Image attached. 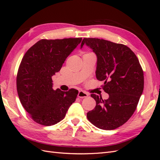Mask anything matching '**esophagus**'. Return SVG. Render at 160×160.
<instances>
[{
	"label": "esophagus",
	"instance_id": "34e87169",
	"mask_svg": "<svg viewBox=\"0 0 160 160\" xmlns=\"http://www.w3.org/2000/svg\"><path fill=\"white\" fill-rule=\"evenodd\" d=\"M88 94L85 93V92L83 91H79V93H78V95H77V96H78V98H87V97H88Z\"/></svg>",
	"mask_w": 160,
	"mask_h": 160
}]
</instances>
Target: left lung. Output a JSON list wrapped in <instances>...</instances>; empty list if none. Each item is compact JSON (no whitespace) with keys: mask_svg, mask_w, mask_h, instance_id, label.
Instances as JSON below:
<instances>
[{"mask_svg":"<svg viewBox=\"0 0 160 160\" xmlns=\"http://www.w3.org/2000/svg\"><path fill=\"white\" fill-rule=\"evenodd\" d=\"M98 57L96 77L109 94L108 99L95 94V109L87 113L89 122L104 130L115 129L126 123L137 108L144 87L143 71L135 53L128 47L97 38H84Z\"/></svg>","mask_w":160,"mask_h":160,"instance_id":"left-lung-1","label":"left lung"}]
</instances>
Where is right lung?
<instances>
[{
	"instance_id": "add662e5",
	"label": "right lung",
	"mask_w": 160,
	"mask_h": 160,
	"mask_svg": "<svg viewBox=\"0 0 160 160\" xmlns=\"http://www.w3.org/2000/svg\"><path fill=\"white\" fill-rule=\"evenodd\" d=\"M82 38L41 39L22 57L17 75V89L23 108L34 122L50 126L65 117L78 91L52 88V76L59 72Z\"/></svg>"
}]
</instances>
